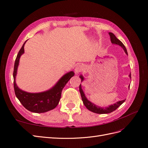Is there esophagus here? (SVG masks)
<instances>
[{
	"label": "esophagus",
	"mask_w": 148,
	"mask_h": 148,
	"mask_svg": "<svg viewBox=\"0 0 148 148\" xmlns=\"http://www.w3.org/2000/svg\"><path fill=\"white\" fill-rule=\"evenodd\" d=\"M84 69V67L83 65H78L77 66L75 67V73L76 74H78L80 72H82V71H83Z\"/></svg>",
	"instance_id": "1"
}]
</instances>
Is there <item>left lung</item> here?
<instances>
[{
    "label": "left lung",
    "instance_id": "1",
    "mask_svg": "<svg viewBox=\"0 0 148 148\" xmlns=\"http://www.w3.org/2000/svg\"><path fill=\"white\" fill-rule=\"evenodd\" d=\"M109 34L110 35L111 42L112 44H117V45H119L120 47H122L124 50L125 52L126 53V54L128 55L127 49H126V47H125V46L123 45V44L122 42H121L119 39L116 38L115 36L112 33H109ZM129 77H130V78H131V73L129 75ZM79 78H81L82 82L84 80V77H83V75H80ZM128 88H130V86H128ZM79 92H80V94H81L82 99V101H83L84 105L86 106V107L89 110L92 112H94V113L103 114H109V113H110V112H112L113 111H114L115 110L117 109L120 106L122 105L125 101V100L118 101L117 102H115V104H114L113 105L112 104V105L109 106L108 107H99L98 106H96L95 104H93V103H92L91 102H90L89 100H88L86 97L85 96L84 93L83 89L82 88L81 84H80V85H79Z\"/></svg>",
    "mask_w": 148,
    "mask_h": 148
}]
</instances>
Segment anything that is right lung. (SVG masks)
<instances>
[{"label": "right lung", "instance_id": "right-lung-1", "mask_svg": "<svg viewBox=\"0 0 148 148\" xmlns=\"http://www.w3.org/2000/svg\"><path fill=\"white\" fill-rule=\"evenodd\" d=\"M26 41H27L24 42L23 45L20 49L15 62L14 70L13 73L15 93L21 104L29 111L35 113L46 112L57 107L60 99L62 89L68 83L69 79L73 77L75 73L73 71L66 73L63 77H62L54 86L46 91L31 93L21 90L17 86L15 79L20 57L25 52L24 46Z\"/></svg>", "mask_w": 148, "mask_h": 148}]
</instances>
